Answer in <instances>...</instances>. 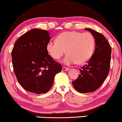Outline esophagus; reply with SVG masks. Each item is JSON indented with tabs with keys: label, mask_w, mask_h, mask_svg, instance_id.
Instances as JSON below:
<instances>
[{
	"label": "esophagus",
	"mask_w": 122,
	"mask_h": 122,
	"mask_svg": "<svg viewBox=\"0 0 122 122\" xmlns=\"http://www.w3.org/2000/svg\"><path fill=\"white\" fill-rule=\"evenodd\" d=\"M62 70L64 71H68V70H69V68H66V67H65V66H63L62 67Z\"/></svg>",
	"instance_id": "esophagus-1"
}]
</instances>
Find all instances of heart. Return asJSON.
<instances>
[{"mask_svg":"<svg viewBox=\"0 0 122 122\" xmlns=\"http://www.w3.org/2000/svg\"><path fill=\"white\" fill-rule=\"evenodd\" d=\"M95 47V38L91 33L72 31L63 32L57 36L56 41L49 42L46 50L54 60L60 59L66 50L67 56L64 60V64L81 65L91 58Z\"/></svg>","mask_w":122,"mask_h":122,"instance_id":"heart-1","label":"heart"}]
</instances>
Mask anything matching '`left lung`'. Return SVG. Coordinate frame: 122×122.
I'll return each mask as SVG.
<instances>
[{
	"mask_svg": "<svg viewBox=\"0 0 122 122\" xmlns=\"http://www.w3.org/2000/svg\"><path fill=\"white\" fill-rule=\"evenodd\" d=\"M95 38V50L86 65L80 69V74L72 84L80 93L92 92L100 87L108 75L111 47L101 33L91 29H85Z\"/></svg>",
	"mask_w": 122,
	"mask_h": 122,
	"instance_id": "left-lung-1",
	"label": "left lung"
}]
</instances>
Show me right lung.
<instances>
[{
    "label": "right lung",
    "mask_w": 122,
    "mask_h": 122,
    "mask_svg": "<svg viewBox=\"0 0 122 122\" xmlns=\"http://www.w3.org/2000/svg\"><path fill=\"white\" fill-rule=\"evenodd\" d=\"M48 31L32 29L21 36L12 49L14 71L23 89L36 94L46 93L52 86L55 75L62 66L48 54Z\"/></svg>",
    "instance_id": "right-lung-1"
}]
</instances>
